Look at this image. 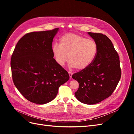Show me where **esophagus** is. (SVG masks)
Here are the masks:
<instances>
[{
	"label": "esophagus",
	"instance_id": "obj_1",
	"mask_svg": "<svg viewBox=\"0 0 134 134\" xmlns=\"http://www.w3.org/2000/svg\"><path fill=\"white\" fill-rule=\"evenodd\" d=\"M72 72H70V71H69V76H70V78H71V77H72Z\"/></svg>",
	"mask_w": 134,
	"mask_h": 134
}]
</instances>
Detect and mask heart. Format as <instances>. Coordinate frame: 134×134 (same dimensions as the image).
<instances>
[{
    "instance_id": "b5f03b06",
    "label": "heart",
    "mask_w": 134,
    "mask_h": 134,
    "mask_svg": "<svg viewBox=\"0 0 134 134\" xmlns=\"http://www.w3.org/2000/svg\"><path fill=\"white\" fill-rule=\"evenodd\" d=\"M52 51L59 65L64 66L69 57L71 68L83 70L95 59L97 46L92 40L76 34H67L60 38L59 44L55 43L52 45Z\"/></svg>"
}]
</instances>
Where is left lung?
<instances>
[{"label":"left lung","instance_id":"8db88e82","mask_svg":"<svg viewBox=\"0 0 134 134\" xmlns=\"http://www.w3.org/2000/svg\"><path fill=\"white\" fill-rule=\"evenodd\" d=\"M97 46L96 58L85 69L76 72L72 78L79 87L75 93L80 102L98 103L110 96L121 76L119 56L110 40L102 34L88 32Z\"/></svg>","mask_w":134,"mask_h":134}]
</instances>
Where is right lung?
<instances>
[{
  "instance_id": "add662e5",
  "label": "right lung",
  "mask_w": 134,
  "mask_h": 134,
  "mask_svg": "<svg viewBox=\"0 0 134 134\" xmlns=\"http://www.w3.org/2000/svg\"><path fill=\"white\" fill-rule=\"evenodd\" d=\"M59 28L26 34L16 44L11 57L13 83L30 102L43 104L57 95L59 88L69 79L68 72L57 64L52 42Z\"/></svg>"
}]
</instances>
